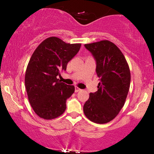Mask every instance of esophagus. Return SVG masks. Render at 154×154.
Returning <instances> with one entry per match:
<instances>
[{
  "mask_svg": "<svg viewBox=\"0 0 154 154\" xmlns=\"http://www.w3.org/2000/svg\"><path fill=\"white\" fill-rule=\"evenodd\" d=\"M81 89H80V88H78L77 86H75V92H78L81 91Z\"/></svg>",
  "mask_w": 154,
  "mask_h": 154,
  "instance_id": "obj_1",
  "label": "esophagus"
}]
</instances>
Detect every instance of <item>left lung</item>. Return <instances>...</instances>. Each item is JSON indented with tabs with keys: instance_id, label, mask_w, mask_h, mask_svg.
Masks as SVG:
<instances>
[{
	"instance_id": "left-lung-1",
	"label": "left lung",
	"mask_w": 154,
	"mask_h": 154,
	"mask_svg": "<svg viewBox=\"0 0 154 154\" xmlns=\"http://www.w3.org/2000/svg\"><path fill=\"white\" fill-rule=\"evenodd\" d=\"M96 61L100 78L97 91L90 93L83 112L90 121L106 123L119 114L127 98L130 85V71L119 48L109 41L85 44Z\"/></svg>"
}]
</instances>
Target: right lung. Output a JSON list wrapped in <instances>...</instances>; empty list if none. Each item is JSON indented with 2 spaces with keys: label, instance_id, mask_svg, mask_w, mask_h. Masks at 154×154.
I'll return each instance as SVG.
<instances>
[{
  "label": "right lung",
  "instance_id": "right-lung-1",
  "mask_svg": "<svg viewBox=\"0 0 154 154\" xmlns=\"http://www.w3.org/2000/svg\"><path fill=\"white\" fill-rule=\"evenodd\" d=\"M81 43H66L57 37L44 40L29 60L25 73V87L31 106L39 117L57 118L66 108V102L74 92L73 85L57 79L81 48Z\"/></svg>",
  "mask_w": 154,
  "mask_h": 154
}]
</instances>
